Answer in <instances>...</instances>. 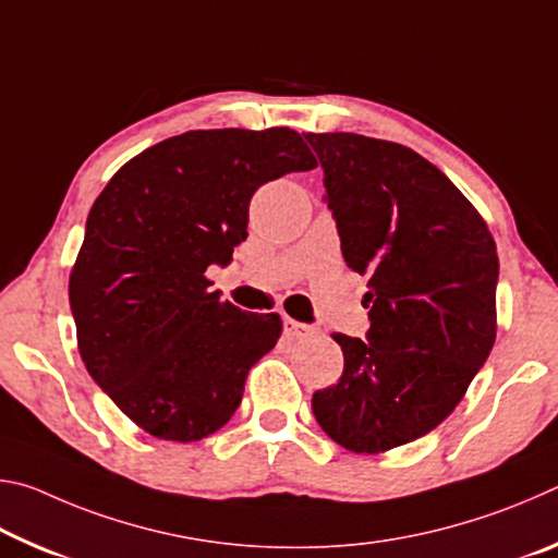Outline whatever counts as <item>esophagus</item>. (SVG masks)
I'll return each instance as SVG.
<instances>
[{
    "mask_svg": "<svg viewBox=\"0 0 558 558\" xmlns=\"http://www.w3.org/2000/svg\"><path fill=\"white\" fill-rule=\"evenodd\" d=\"M286 335H288L290 339H300V337L313 335V327H310V325H302V323H295V319L286 317Z\"/></svg>",
    "mask_w": 558,
    "mask_h": 558,
    "instance_id": "esophagus-1",
    "label": "esophagus"
}]
</instances>
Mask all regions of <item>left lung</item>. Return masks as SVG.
<instances>
[{
	"instance_id": "1",
	"label": "left lung",
	"mask_w": 558,
	"mask_h": 558,
	"mask_svg": "<svg viewBox=\"0 0 558 558\" xmlns=\"http://www.w3.org/2000/svg\"><path fill=\"white\" fill-rule=\"evenodd\" d=\"M347 266L369 276L366 339L332 335L344 372L313 413L339 446L376 456L456 411L497 335V245L460 189L411 147L307 132Z\"/></svg>"
}]
</instances>
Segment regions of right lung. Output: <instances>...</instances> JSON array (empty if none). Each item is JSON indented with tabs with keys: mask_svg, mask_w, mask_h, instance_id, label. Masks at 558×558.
<instances>
[{
	"mask_svg": "<svg viewBox=\"0 0 558 558\" xmlns=\"http://www.w3.org/2000/svg\"><path fill=\"white\" fill-rule=\"evenodd\" d=\"M317 159L290 128L189 130L122 165L93 204L69 278L78 352L149 436L194 442L229 423L282 319L211 292L245 241L256 189Z\"/></svg>",
	"mask_w": 558,
	"mask_h": 558,
	"instance_id": "add662e5",
	"label": "right lung"
}]
</instances>
